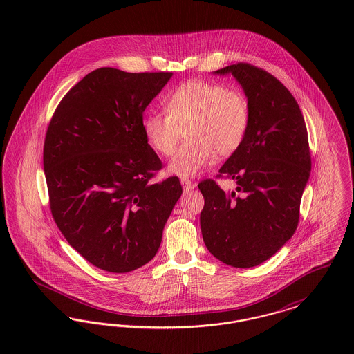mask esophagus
<instances>
[{"label": "esophagus", "mask_w": 354, "mask_h": 354, "mask_svg": "<svg viewBox=\"0 0 354 354\" xmlns=\"http://www.w3.org/2000/svg\"><path fill=\"white\" fill-rule=\"evenodd\" d=\"M180 183L183 185V189H185V192H187V191H189L191 188H194L192 182H191L189 179H187V178H182V179H180Z\"/></svg>", "instance_id": "esophagus-1"}]
</instances>
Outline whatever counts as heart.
Returning <instances> with one entry per match:
<instances>
[{
	"mask_svg": "<svg viewBox=\"0 0 354 354\" xmlns=\"http://www.w3.org/2000/svg\"><path fill=\"white\" fill-rule=\"evenodd\" d=\"M166 113H151L143 131L152 149L172 155L183 136L188 139L169 165L174 175L189 178L208 167L216 152L228 156L241 146L250 129L251 110L239 88L207 81H188L165 100Z\"/></svg>",
	"mask_w": 354,
	"mask_h": 354,
	"instance_id": "heart-1",
	"label": "heart"
}]
</instances>
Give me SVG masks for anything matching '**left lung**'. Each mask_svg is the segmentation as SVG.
I'll list each match as a JSON object with an SVG mask.
<instances>
[{
  "label": "left lung",
  "mask_w": 354,
  "mask_h": 354,
  "mask_svg": "<svg viewBox=\"0 0 354 354\" xmlns=\"http://www.w3.org/2000/svg\"><path fill=\"white\" fill-rule=\"evenodd\" d=\"M232 74L250 102V129L218 176L236 182L224 192L212 179L199 183L204 196L203 240L220 261L251 268L268 260L293 236L310 174V152L301 110L268 71L236 64L214 71Z\"/></svg>",
  "instance_id": "left-lung-1"
}]
</instances>
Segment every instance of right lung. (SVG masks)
<instances>
[{
    "instance_id": "add662e5",
    "label": "right lung",
    "mask_w": 354,
    "mask_h": 354,
    "mask_svg": "<svg viewBox=\"0 0 354 354\" xmlns=\"http://www.w3.org/2000/svg\"><path fill=\"white\" fill-rule=\"evenodd\" d=\"M172 73H88L59 102L44 146L53 219L68 244L100 270L126 273L156 254L182 195L178 176L150 179L162 162L143 113Z\"/></svg>"
}]
</instances>
